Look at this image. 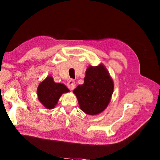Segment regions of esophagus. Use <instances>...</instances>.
<instances>
[{
  "mask_svg": "<svg viewBox=\"0 0 160 160\" xmlns=\"http://www.w3.org/2000/svg\"><path fill=\"white\" fill-rule=\"evenodd\" d=\"M75 87H76V83H75L74 80H71L68 82V87L70 90H72H72L74 89Z\"/></svg>",
  "mask_w": 160,
  "mask_h": 160,
  "instance_id": "obj_1",
  "label": "esophagus"
}]
</instances>
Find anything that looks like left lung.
I'll return each instance as SVG.
<instances>
[{"mask_svg":"<svg viewBox=\"0 0 160 160\" xmlns=\"http://www.w3.org/2000/svg\"><path fill=\"white\" fill-rule=\"evenodd\" d=\"M113 91V82L102 64L89 66L86 71L84 82L73 90L80 109L89 115L102 112L109 103Z\"/></svg>","mask_w":160,"mask_h":160,"instance_id":"obj_1","label":"left lung"}]
</instances>
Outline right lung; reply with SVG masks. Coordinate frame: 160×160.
<instances>
[{
    "label": "right lung",
    "instance_id": "add662e5",
    "mask_svg": "<svg viewBox=\"0 0 160 160\" xmlns=\"http://www.w3.org/2000/svg\"><path fill=\"white\" fill-rule=\"evenodd\" d=\"M69 91L64 84L55 83L52 78L48 76L39 84L37 94L41 103L46 108L51 109L55 108L61 95Z\"/></svg>",
    "mask_w": 160,
    "mask_h": 160
}]
</instances>
